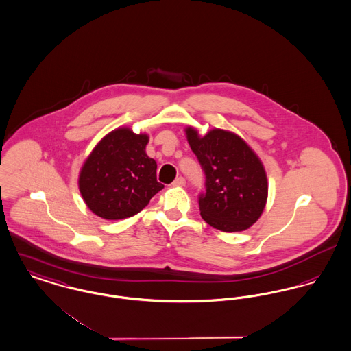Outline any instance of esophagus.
<instances>
[{
    "label": "esophagus",
    "mask_w": 351,
    "mask_h": 351,
    "mask_svg": "<svg viewBox=\"0 0 351 351\" xmlns=\"http://www.w3.org/2000/svg\"><path fill=\"white\" fill-rule=\"evenodd\" d=\"M173 186H176V187H183V186H186V179L182 178V176L176 178L175 182H173Z\"/></svg>",
    "instance_id": "obj_1"
}]
</instances>
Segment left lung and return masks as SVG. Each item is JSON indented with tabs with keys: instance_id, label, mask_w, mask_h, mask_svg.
I'll use <instances>...</instances> for the list:
<instances>
[{
	"instance_id": "8db88e82",
	"label": "left lung",
	"mask_w": 351,
	"mask_h": 351,
	"mask_svg": "<svg viewBox=\"0 0 351 351\" xmlns=\"http://www.w3.org/2000/svg\"><path fill=\"white\" fill-rule=\"evenodd\" d=\"M184 131L206 173V192L199 196L204 221L224 232L250 228L262 215L269 195L259 156L234 132L214 128L202 136L193 127Z\"/></svg>"
}]
</instances>
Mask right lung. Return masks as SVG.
<instances>
[{
	"instance_id": "1",
	"label": "right lung",
	"mask_w": 351,
	"mask_h": 351,
	"mask_svg": "<svg viewBox=\"0 0 351 351\" xmlns=\"http://www.w3.org/2000/svg\"><path fill=\"white\" fill-rule=\"evenodd\" d=\"M147 134L120 127L104 136L85 159L79 189L86 207L107 220L140 213L164 186L156 179V162L145 152Z\"/></svg>"
}]
</instances>
